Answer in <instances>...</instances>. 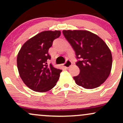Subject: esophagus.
I'll return each instance as SVG.
<instances>
[{"mask_svg": "<svg viewBox=\"0 0 123 123\" xmlns=\"http://www.w3.org/2000/svg\"><path fill=\"white\" fill-rule=\"evenodd\" d=\"M72 62L70 61L69 60H67L65 62V63H63V66H65V67L67 68H69L70 66L72 65Z\"/></svg>", "mask_w": 123, "mask_h": 123, "instance_id": "1", "label": "esophagus"}]
</instances>
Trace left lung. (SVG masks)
I'll return each instance as SVG.
<instances>
[{
  "mask_svg": "<svg viewBox=\"0 0 123 123\" xmlns=\"http://www.w3.org/2000/svg\"><path fill=\"white\" fill-rule=\"evenodd\" d=\"M63 34L80 59L76 65L78 76L73 77L78 86L84 88L98 87L108 79L112 66L111 50L98 35L84 30H63Z\"/></svg>",
  "mask_w": 123,
  "mask_h": 123,
  "instance_id": "8db88e82",
  "label": "left lung"
}]
</instances>
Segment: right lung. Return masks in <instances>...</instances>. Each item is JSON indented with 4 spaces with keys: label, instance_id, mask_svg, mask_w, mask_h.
<instances>
[{
    "label": "right lung",
    "instance_id": "right-lung-1",
    "mask_svg": "<svg viewBox=\"0 0 123 123\" xmlns=\"http://www.w3.org/2000/svg\"><path fill=\"white\" fill-rule=\"evenodd\" d=\"M61 35L60 31H46L26 41L18 54L17 63L21 79L33 91L44 92L57 84L61 69L47 64L51 57L48 53L54 39Z\"/></svg>",
    "mask_w": 123,
    "mask_h": 123
}]
</instances>
